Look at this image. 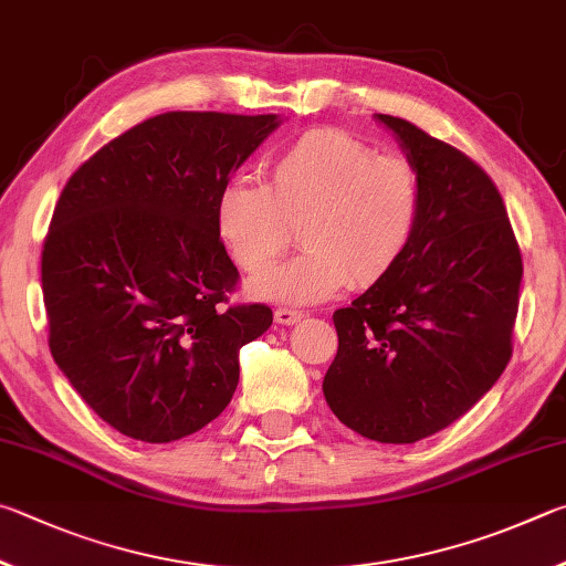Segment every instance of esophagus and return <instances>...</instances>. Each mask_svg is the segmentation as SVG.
Segmentation results:
<instances>
[{"label":"esophagus","instance_id":"1","mask_svg":"<svg viewBox=\"0 0 566 566\" xmlns=\"http://www.w3.org/2000/svg\"><path fill=\"white\" fill-rule=\"evenodd\" d=\"M303 311H293V308H277L275 311V323H281V325H293V323H298L301 318H303Z\"/></svg>","mask_w":566,"mask_h":566}]
</instances>
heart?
<instances>
[{
  "label": "heart",
  "instance_id": "b5f03b06",
  "mask_svg": "<svg viewBox=\"0 0 566 566\" xmlns=\"http://www.w3.org/2000/svg\"><path fill=\"white\" fill-rule=\"evenodd\" d=\"M420 216L418 168L340 128L293 138L268 158L265 186L233 178L213 203L216 233L248 275L271 271L295 226L303 251L251 285L255 298L289 305L385 281L408 255Z\"/></svg>",
  "mask_w": 566,
  "mask_h": 566
}]
</instances>
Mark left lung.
I'll list each match as a JSON object with an SVG mask.
<instances>
[{
    "instance_id": "left-lung-1",
    "label": "left lung",
    "mask_w": 566,
    "mask_h": 566,
    "mask_svg": "<svg viewBox=\"0 0 566 566\" xmlns=\"http://www.w3.org/2000/svg\"><path fill=\"white\" fill-rule=\"evenodd\" d=\"M422 181L400 265L333 313L338 355L323 395L343 424L408 444L462 418L512 358L522 253L492 178L410 122L375 114Z\"/></svg>"
}]
</instances>
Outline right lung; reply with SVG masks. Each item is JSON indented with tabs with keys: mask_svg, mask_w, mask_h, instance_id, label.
<instances>
[{
	"mask_svg": "<svg viewBox=\"0 0 566 566\" xmlns=\"http://www.w3.org/2000/svg\"><path fill=\"white\" fill-rule=\"evenodd\" d=\"M277 126V114H158L98 148L59 196L42 251L49 348L126 438L206 428L233 398L238 350L271 328L268 305H226L238 271L213 203Z\"/></svg>",
	"mask_w": 566,
	"mask_h": 566,
	"instance_id": "right-lung-1",
	"label": "right lung"
}]
</instances>
